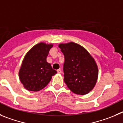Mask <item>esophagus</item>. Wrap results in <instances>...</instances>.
I'll list each match as a JSON object with an SVG mask.
<instances>
[{
  "label": "esophagus",
  "mask_w": 123,
  "mask_h": 123,
  "mask_svg": "<svg viewBox=\"0 0 123 123\" xmlns=\"http://www.w3.org/2000/svg\"><path fill=\"white\" fill-rule=\"evenodd\" d=\"M57 73H58V74H60V73H61V70L60 68H59V69H57Z\"/></svg>",
  "instance_id": "34e87169"
}]
</instances>
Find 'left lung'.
<instances>
[{
    "label": "left lung",
    "instance_id": "8db88e82",
    "mask_svg": "<svg viewBox=\"0 0 123 123\" xmlns=\"http://www.w3.org/2000/svg\"><path fill=\"white\" fill-rule=\"evenodd\" d=\"M64 54V82L76 94L89 93L96 85L98 67L93 57L81 45L74 42L61 43Z\"/></svg>",
    "mask_w": 123,
    "mask_h": 123
}]
</instances>
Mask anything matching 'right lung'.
Segmentation results:
<instances>
[{
	"instance_id": "1",
	"label": "right lung",
	"mask_w": 123,
	"mask_h": 123,
	"mask_svg": "<svg viewBox=\"0 0 123 123\" xmlns=\"http://www.w3.org/2000/svg\"><path fill=\"white\" fill-rule=\"evenodd\" d=\"M53 46V44L39 43L24 56L19 71V77L27 90L40 91L48 85L52 76L57 73L46 61V57Z\"/></svg>"
}]
</instances>
